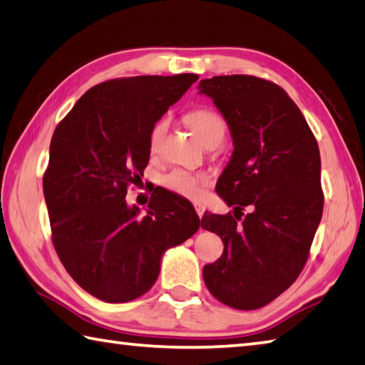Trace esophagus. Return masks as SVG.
Returning a JSON list of instances; mask_svg holds the SVG:
<instances>
[{
	"label": "esophagus",
	"mask_w": 365,
	"mask_h": 365,
	"mask_svg": "<svg viewBox=\"0 0 365 365\" xmlns=\"http://www.w3.org/2000/svg\"><path fill=\"white\" fill-rule=\"evenodd\" d=\"M195 211H197V215H198V217L202 219V216H203V212H205V206L203 205H200V203H195Z\"/></svg>",
	"instance_id": "1"
}]
</instances>
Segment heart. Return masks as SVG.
I'll list each match as a JSON object with an SVG mask.
<instances>
[{"mask_svg": "<svg viewBox=\"0 0 365 365\" xmlns=\"http://www.w3.org/2000/svg\"><path fill=\"white\" fill-rule=\"evenodd\" d=\"M189 125L194 130L200 141L208 146L212 143H221L225 135V122L216 111L208 108H198L187 114ZM170 120L163 118L154 123L149 133V149L150 153H159L165 135L168 132ZM206 181L203 175H195L181 168L171 170L170 173L162 178V184L168 190L180 194L182 197L197 198L200 195V185Z\"/></svg>", "mask_w": 365, "mask_h": 365, "instance_id": "b5f03b06", "label": "heart"}]
</instances>
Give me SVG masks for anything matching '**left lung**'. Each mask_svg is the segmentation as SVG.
<instances>
[{
	"instance_id": "obj_1",
	"label": "left lung",
	"mask_w": 365,
	"mask_h": 365,
	"mask_svg": "<svg viewBox=\"0 0 365 365\" xmlns=\"http://www.w3.org/2000/svg\"><path fill=\"white\" fill-rule=\"evenodd\" d=\"M198 93L215 103L233 141L216 184L233 215L202 217V229L224 243L203 279L222 304L257 310L297 279L308 259L324 206L319 148L297 105L270 81L215 76L200 81Z\"/></svg>"
}]
</instances>
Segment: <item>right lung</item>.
<instances>
[{
  "mask_svg": "<svg viewBox=\"0 0 365 365\" xmlns=\"http://www.w3.org/2000/svg\"><path fill=\"white\" fill-rule=\"evenodd\" d=\"M197 79L185 73L103 82L53 132L43 187L55 251L76 283L108 304L148 292L165 251L200 227L194 206L176 205L171 192L150 200L144 216L125 202L127 185L149 162L150 128Z\"/></svg>",
  "mask_w": 365,
  "mask_h": 365,
  "instance_id": "obj_1",
  "label": "right lung"
}]
</instances>
